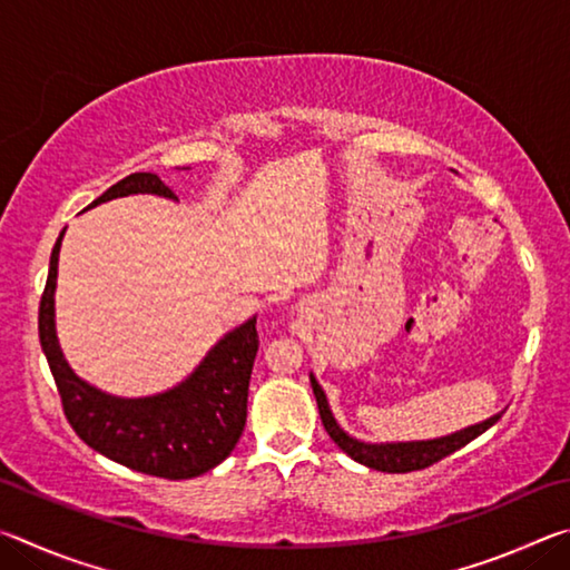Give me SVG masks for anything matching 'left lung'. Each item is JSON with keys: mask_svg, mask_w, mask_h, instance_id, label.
Returning <instances> with one entry per match:
<instances>
[{"mask_svg": "<svg viewBox=\"0 0 570 570\" xmlns=\"http://www.w3.org/2000/svg\"><path fill=\"white\" fill-rule=\"evenodd\" d=\"M312 380V390L316 404H320V414L324 422V430L330 432V438L336 442V448L344 450L352 460L362 462V465L372 468V470H382V472H412V470H422L440 462L442 458L452 455V452L465 448L468 442L475 440L482 432L493 428V424L503 417V412L493 414V417L482 420L478 424H470L465 430L452 432V435L445 438H435V440H412V442H364L352 438L350 432H344L340 422L334 420L330 400L322 390V384L316 382L314 374H308Z\"/></svg>", "mask_w": 570, "mask_h": 570, "instance_id": "1", "label": "left lung"}]
</instances>
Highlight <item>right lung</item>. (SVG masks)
I'll use <instances>...</instances> for the list:
<instances>
[{"instance_id":"right-lung-1","label":"right lung","mask_w":570,"mask_h":570,"mask_svg":"<svg viewBox=\"0 0 570 570\" xmlns=\"http://www.w3.org/2000/svg\"><path fill=\"white\" fill-rule=\"evenodd\" d=\"M135 193L178 200L156 173H130L92 206ZM62 236L65 230L52 248L40 302V344L77 438L100 455L156 478L188 480L220 465L246 424L248 380L258 352L256 316L220 336L176 387L150 397H115L77 377L57 340L55 288Z\"/></svg>"}]
</instances>
